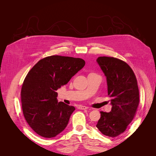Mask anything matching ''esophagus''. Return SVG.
<instances>
[{"label": "esophagus", "mask_w": 156, "mask_h": 156, "mask_svg": "<svg viewBox=\"0 0 156 156\" xmlns=\"http://www.w3.org/2000/svg\"><path fill=\"white\" fill-rule=\"evenodd\" d=\"M88 107H86V106H83V105H79L78 107V108L79 109H82V110H84V109H87Z\"/></svg>", "instance_id": "1"}]
</instances>
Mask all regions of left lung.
<instances>
[{
	"mask_svg": "<svg viewBox=\"0 0 156 156\" xmlns=\"http://www.w3.org/2000/svg\"><path fill=\"white\" fill-rule=\"evenodd\" d=\"M107 79L111 111H101L96 127L111 137L124 132L133 120L139 103L137 81L133 71L124 61L114 57L100 56L96 60Z\"/></svg>",
	"mask_w": 156,
	"mask_h": 156,
	"instance_id": "obj_1",
	"label": "left lung"
}]
</instances>
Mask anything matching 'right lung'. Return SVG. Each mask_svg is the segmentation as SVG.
Wrapping results in <instances>:
<instances>
[{"instance_id":"obj_1","label":"right lung","mask_w":156,"mask_h":156,"mask_svg":"<svg viewBox=\"0 0 156 156\" xmlns=\"http://www.w3.org/2000/svg\"><path fill=\"white\" fill-rule=\"evenodd\" d=\"M84 65L82 58L54 55L38 61L28 73L21 88L22 109L37 134L55 137L66 127L75 108L58 102L56 90Z\"/></svg>"}]
</instances>
